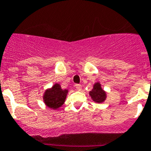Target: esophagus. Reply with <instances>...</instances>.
Returning a JSON list of instances; mask_svg holds the SVG:
<instances>
[{
  "instance_id": "esophagus-1",
  "label": "esophagus",
  "mask_w": 151,
  "mask_h": 151,
  "mask_svg": "<svg viewBox=\"0 0 151 151\" xmlns=\"http://www.w3.org/2000/svg\"><path fill=\"white\" fill-rule=\"evenodd\" d=\"M75 87L76 89H77V90H81V89H82V86H81V84H75Z\"/></svg>"
}]
</instances>
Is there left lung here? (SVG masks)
Instances as JSON below:
<instances>
[{
  "instance_id": "left-lung-1",
  "label": "left lung",
  "mask_w": 151,
  "mask_h": 151,
  "mask_svg": "<svg viewBox=\"0 0 151 151\" xmlns=\"http://www.w3.org/2000/svg\"><path fill=\"white\" fill-rule=\"evenodd\" d=\"M90 97L95 103H101L106 99V93L102 88L99 82H96L93 84V88L89 93Z\"/></svg>"
}]
</instances>
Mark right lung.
Here are the masks:
<instances>
[{
	"label": "right lung",
	"mask_w": 151,
	"mask_h": 151,
	"mask_svg": "<svg viewBox=\"0 0 151 151\" xmlns=\"http://www.w3.org/2000/svg\"><path fill=\"white\" fill-rule=\"evenodd\" d=\"M68 93V90H62L59 83H55L52 88L45 91L43 101L47 107L54 110L57 109L65 103Z\"/></svg>",
	"instance_id": "1"
}]
</instances>
